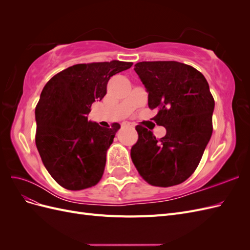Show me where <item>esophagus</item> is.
Returning <instances> with one entry per match:
<instances>
[{"instance_id": "1", "label": "esophagus", "mask_w": 250, "mask_h": 250, "mask_svg": "<svg viewBox=\"0 0 250 250\" xmlns=\"http://www.w3.org/2000/svg\"><path fill=\"white\" fill-rule=\"evenodd\" d=\"M126 126H127V127H129V128H131V129H134V125H132V124H130V123H127V124H126Z\"/></svg>"}]
</instances>
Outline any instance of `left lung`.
<instances>
[{
    "instance_id": "obj_1",
    "label": "left lung",
    "mask_w": 250,
    "mask_h": 250,
    "mask_svg": "<svg viewBox=\"0 0 250 250\" xmlns=\"http://www.w3.org/2000/svg\"><path fill=\"white\" fill-rule=\"evenodd\" d=\"M156 108L155 123L167 133L157 140L147 128L135 127L139 140L131 160L140 175L155 187H171L190 177L213 132L214 98L203 75L177 62H142L134 65Z\"/></svg>"
}]
</instances>
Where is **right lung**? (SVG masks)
I'll use <instances>...</instances> for the list:
<instances>
[{"label": "right lung", "mask_w": 250, "mask_h": 250, "mask_svg": "<svg viewBox=\"0 0 250 250\" xmlns=\"http://www.w3.org/2000/svg\"><path fill=\"white\" fill-rule=\"evenodd\" d=\"M131 65L119 60L75 64L44 85L35 108V144L50 175L66 190H84L100 181L120 124L101 127L86 116L106 95L110 77Z\"/></svg>", "instance_id": "1"}]
</instances>
